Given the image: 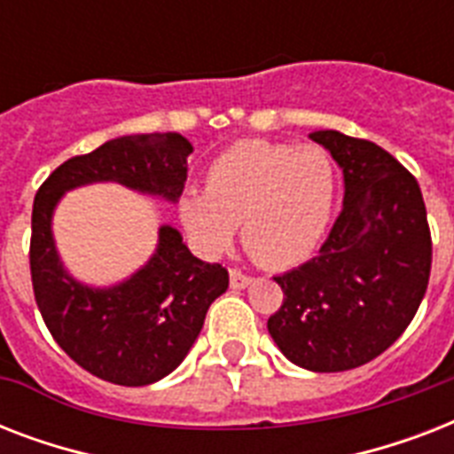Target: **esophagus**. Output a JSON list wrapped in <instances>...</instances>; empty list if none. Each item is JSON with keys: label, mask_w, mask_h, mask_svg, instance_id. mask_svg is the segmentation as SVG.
<instances>
[{"label": "esophagus", "mask_w": 454, "mask_h": 454, "mask_svg": "<svg viewBox=\"0 0 454 454\" xmlns=\"http://www.w3.org/2000/svg\"><path fill=\"white\" fill-rule=\"evenodd\" d=\"M228 276H231V287H233V290H245V287H249V285H252V278L245 276V273L238 269L231 270Z\"/></svg>", "instance_id": "34e87169"}]
</instances>
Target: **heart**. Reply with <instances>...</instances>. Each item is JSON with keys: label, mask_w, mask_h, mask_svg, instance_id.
I'll return each instance as SVG.
<instances>
[{"label": "heart", "mask_w": 454, "mask_h": 454, "mask_svg": "<svg viewBox=\"0 0 454 454\" xmlns=\"http://www.w3.org/2000/svg\"><path fill=\"white\" fill-rule=\"evenodd\" d=\"M334 164L320 145L238 141L185 191L178 216L195 245L219 254L240 223L242 245L273 269L301 263L320 245L334 209Z\"/></svg>", "instance_id": "heart-1"}]
</instances>
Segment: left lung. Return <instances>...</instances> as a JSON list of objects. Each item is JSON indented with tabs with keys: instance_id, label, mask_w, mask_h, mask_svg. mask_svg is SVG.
<instances>
[{
	"instance_id": "8db88e82",
	"label": "left lung",
	"mask_w": 454,
	"mask_h": 454,
	"mask_svg": "<svg viewBox=\"0 0 454 454\" xmlns=\"http://www.w3.org/2000/svg\"><path fill=\"white\" fill-rule=\"evenodd\" d=\"M344 174V207L320 254L276 278L285 301L269 334L310 372H344L384 353L424 299L431 273L427 207L415 176L372 141L309 134Z\"/></svg>"
}]
</instances>
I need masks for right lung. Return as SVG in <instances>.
I'll return each instance as SVG.
<instances>
[{"instance_id":"right-lung-1","label":"right lung","mask_w":454,"mask_h":454,"mask_svg":"<svg viewBox=\"0 0 454 454\" xmlns=\"http://www.w3.org/2000/svg\"><path fill=\"white\" fill-rule=\"evenodd\" d=\"M191 153V141L176 131L113 138L60 164L32 205L30 270L39 313L60 348L110 384L148 387L174 372L214 299L228 290V270L192 256L176 228L162 223L155 252L129 278L82 283L60 259L53 214L66 192L91 184H120L176 205Z\"/></svg>"}]
</instances>
